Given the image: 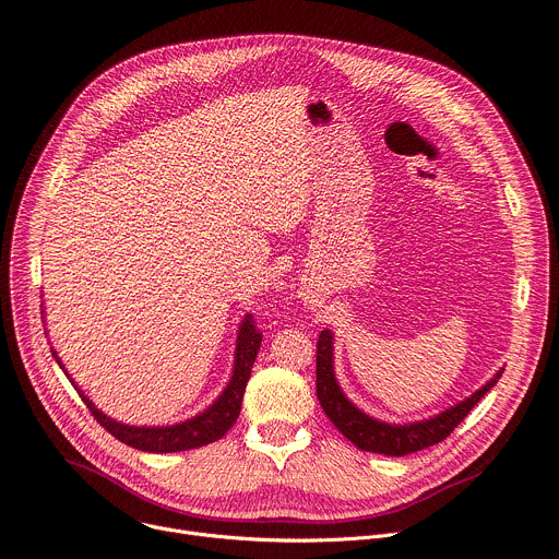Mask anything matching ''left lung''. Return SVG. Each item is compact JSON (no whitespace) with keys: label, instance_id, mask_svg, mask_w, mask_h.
Wrapping results in <instances>:
<instances>
[{"label":"left lung","instance_id":"1","mask_svg":"<svg viewBox=\"0 0 559 559\" xmlns=\"http://www.w3.org/2000/svg\"><path fill=\"white\" fill-rule=\"evenodd\" d=\"M501 373L503 369L497 371L495 378H490L481 390H477L465 401L456 403L454 407L437 414L435 418L416 420L407 425H390L367 416L354 403H349L345 394H342L333 373V333L324 329L318 337V358H316L318 401L324 414L329 416V420L340 429L342 435H345L356 448L376 452V454L405 456L423 448L441 443L454 432V427L469 414V409L495 388Z\"/></svg>","mask_w":559,"mask_h":559}]
</instances>
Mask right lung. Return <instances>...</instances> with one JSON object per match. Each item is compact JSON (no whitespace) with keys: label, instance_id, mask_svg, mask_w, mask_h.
<instances>
[{"label":"right lung","instance_id":"obj_1","mask_svg":"<svg viewBox=\"0 0 559 559\" xmlns=\"http://www.w3.org/2000/svg\"><path fill=\"white\" fill-rule=\"evenodd\" d=\"M260 345H262V333H260V329H254L252 316H246L239 326V333H237L235 369H233V378L228 382V388L205 412H201L199 416H194L190 420L177 423V425H167V427L124 425V423H118V420L105 416L100 409H96V405L87 396H84L80 390L78 392H80L82 401L87 403L92 416L107 429L111 437H116L124 445H132L143 452H156V454L158 452L163 454V452L194 450V448L207 445L212 441H219L239 418L246 382L250 378V369L257 358V352H260ZM56 360L62 367L58 356H56Z\"/></svg>","mask_w":559,"mask_h":559}]
</instances>
